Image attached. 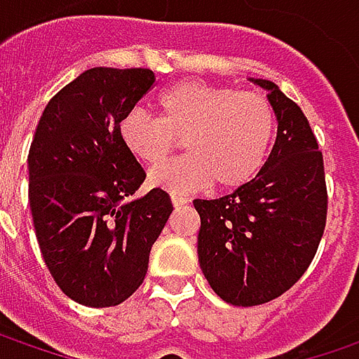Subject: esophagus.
I'll return each instance as SVG.
<instances>
[{
	"label": "esophagus",
	"mask_w": 359,
	"mask_h": 359,
	"mask_svg": "<svg viewBox=\"0 0 359 359\" xmlns=\"http://www.w3.org/2000/svg\"><path fill=\"white\" fill-rule=\"evenodd\" d=\"M172 203L175 205V208H180V205H186V203H189V198H186V196H177V194H172Z\"/></svg>",
	"instance_id": "obj_1"
}]
</instances>
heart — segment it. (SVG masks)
<instances>
[{
	"label": "heart",
	"mask_w": 359,
	"mask_h": 359,
	"mask_svg": "<svg viewBox=\"0 0 359 359\" xmlns=\"http://www.w3.org/2000/svg\"><path fill=\"white\" fill-rule=\"evenodd\" d=\"M159 118L131 109L119 140L133 158L156 165L184 140L187 154L149 173V184L187 194L203 187L238 189L264 168L276 140V111L255 91L184 79L158 95Z\"/></svg>",
	"instance_id": "1"
}]
</instances>
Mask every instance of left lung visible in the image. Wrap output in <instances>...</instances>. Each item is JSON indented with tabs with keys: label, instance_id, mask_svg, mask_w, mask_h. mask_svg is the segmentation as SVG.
<instances>
[{
	"label": "left lung",
	"instance_id": "1",
	"mask_svg": "<svg viewBox=\"0 0 359 359\" xmlns=\"http://www.w3.org/2000/svg\"><path fill=\"white\" fill-rule=\"evenodd\" d=\"M278 135L252 182L217 200H194L201 219L198 257L205 280L231 306L285 294L318 252L327 215L324 156L296 102L268 79Z\"/></svg>",
	"mask_w": 359,
	"mask_h": 359
}]
</instances>
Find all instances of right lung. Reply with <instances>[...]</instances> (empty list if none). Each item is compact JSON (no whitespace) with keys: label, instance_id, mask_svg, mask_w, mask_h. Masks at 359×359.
I'll use <instances>...</instances> for the list:
<instances>
[{"label":"right lung","instance_id":"obj_1","mask_svg":"<svg viewBox=\"0 0 359 359\" xmlns=\"http://www.w3.org/2000/svg\"><path fill=\"white\" fill-rule=\"evenodd\" d=\"M156 86L151 69L93 67L46 105L27 156L35 238L63 294L88 308L126 302L173 212L119 140V121Z\"/></svg>","mask_w":359,"mask_h":359}]
</instances>
